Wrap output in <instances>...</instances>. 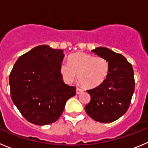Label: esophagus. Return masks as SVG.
I'll return each mask as SVG.
<instances>
[{"instance_id":"34e87169","label":"esophagus","mask_w":148,"mask_h":148,"mask_svg":"<svg viewBox=\"0 0 148 148\" xmlns=\"http://www.w3.org/2000/svg\"><path fill=\"white\" fill-rule=\"evenodd\" d=\"M83 92V90L80 88H77L76 89V94H80L81 92Z\"/></svg>"}]
</instances>
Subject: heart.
I'll return each mask as SVG.
<instances>
[{
    "mask_svg": "<svg viewBox=\"0 0 148 148\" xmlns=\"http://www.w3.org/2000/svg\"><path fill=\"white\" fill-rule=\"evenodd\" d=\"M109 70L108 60L84 53H74L69 57V61L64 60L60 64V73L65 82H73L78 74V82L86 88H94L101 84Z\"/></svg>",
    "mask_w": 148,
    "mask_h": 148,
    "instance_id": "b5f03b06",
    "label": "heart"
}]
</instances>
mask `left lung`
Instances as JSON below:
<instances>
[{
  "instance_id": "left-lung-1",
  "label": "left lung",
  "mask_w": 148,
  "mask_h": 148,
  "mask_svg": "<svg viewBox=\"0 0 148 148\" xmlns=\"http://www.w3.org/2000/svg\"><path fill=\"white\" fill-rule=\"evenodd\" d=\"M110 64L109 74L98 87L87 90L90 101L84 108L95 121L110 123L116 121L127 110L135 90L133 66L121 54L105 47L92 50Z\"/></svg>"
}]
</instances>
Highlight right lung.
<instances>
[{
  "instance_id": "add662e5",
  "label": "right lung",
  "mask_w": 148,
  "mask_h": 148,
  "mask_svg": "<svg viewBox=\"0 0 148 148\" xmlns=\"http://www.w3.org/2000/svg\"><path fill=\"white\" fill-rule=\"evenodd\" d=\"M62 49L40 45L20 56L10 75V95L22 116L36 125L56 121L76 88L65 84L60 73Z\"/></svg>"
}]
</instances>
